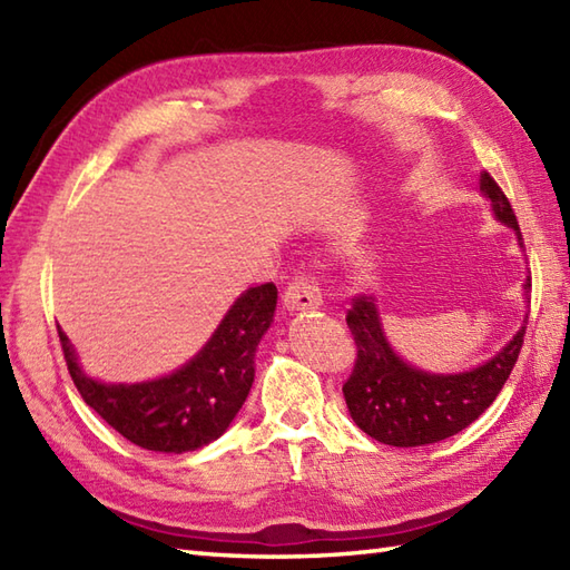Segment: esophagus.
Listing matches in <instances>:
<instances>
[{
    "instance_id": "34e87169",
    "label": "esophagus",
    "mask_w": 570,
    "mask_h": 570,
    "mask_svg": "<svg viewBox=\"0 0 570 570\" xmlns=\"http://www.w3.org/2000/svg\"><path fill=\"white\" fill-rule=\"evenodd\" d=\"M284 308L286 311H311L321 306V292L313 284L311 276H296L284 292Z\"/></svg>"
}]
</instances>
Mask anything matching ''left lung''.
Listing matches in <instances>:
<instances>
[{"label":"left lung","instance_id":"obj_1","mask_svg":"<svg viewBox=\"0 0 570 570\" xmlns=\"http://www.w3.org/2000/svg\"><path fill=\"white\" fill-rule=\"evenodd\" d=\"M480 190L490 198L498 220L512 227L524 247L512 205L488 171L480 174ZM529 292L531 276L524 282V296ZM345 321L357 347L353 374L343 384L350 416L374 441L396 448L439 443L468 429L502 392L527 331L522 325L485 365L460 374H431L406 365L394 353L372 296H355Z\"/></svg>","mask_w":570,"mask_h":570}]
</instances>
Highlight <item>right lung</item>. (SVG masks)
Wrapping results in <instances>:
<instances>
[{
	"mask_svg": "<svg viewBox=\"0 0 570 570\" xmlns=\"http://www.w3.org/2000/svg\"><path fill=\"white\" fill-rule=\"evenodd\" d=\"M276 311V286L242 294L200 353L174 374L139 384H105L85 374L58 328L66 365L85 404L147 451L186 453L220 439L254 382V353Z\"/></svg>",
	"mask_w": 570,
	"mask_h": 570,
	"instance_id": "obj_1",
	"label": "right lung"
}]
</instances>
